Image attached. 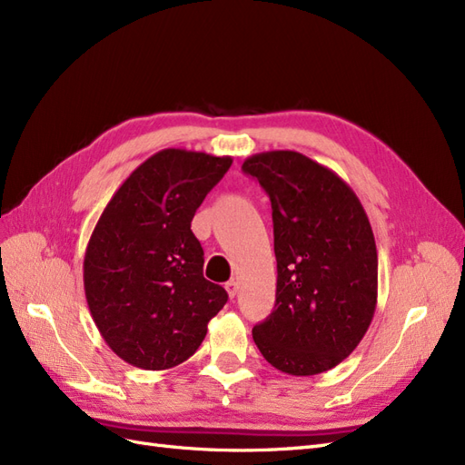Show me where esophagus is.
Listing matches in <instances>:
<instances>
[{
    "label": "esophagus",
    "mask_w": 465,
    "mask_h": 465,
    "mask_svg": "<svg viewBox=\"0 0 465 465\" xmlns=\"http://www.w3.org/2000/svg\"><path fill=\"white\" fill-rule=\"evenodd\" d=\"M224 289H227L229 297H231V299H234V297H236V292H238V283H236L234 279H231V281H227V283H224Z\"/></svg>",
    "instance_id": "1"
}]
</instances>
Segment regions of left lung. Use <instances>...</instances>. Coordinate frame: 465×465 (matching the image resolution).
Returning a JSON list of instances; mask_svg holds the SVG:
<instances>
[{"mask_svg":"<svg viewBox=\"0 0 465 465\" xmlns=\"http://www.w3.org/2000/svg\"><path fill=\"white\" fill-rule=\"evenodd\" d=\"M242 171L270 195L277 260L275 308L252 335L277 371L326 372L353 353L376 311L369 217L340 176L302 153L252 154Z\"/></svg>","mask_w":465,"mask_h":465,"instance_id":"8db88e82","label":"left lung"}]
</instances>
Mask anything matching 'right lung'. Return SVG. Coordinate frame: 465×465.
Masks as SVG:
<instances>
[{"label":"right lung","mask_w":465,"mask_h":465,"mask_svg":"<svg viewBox=\"0 0 465 465\" xmlns=\"http://www.w3.org/2000/svg\"><path fill=\"white\" fill-rule=\"evenodd\" d=\"M231 164L198 151L154 153L112 195L91 234L83 262L91 316L106 345L137 369L190 359L229 299L203 277L192 219Z\"/></svg>","instance_id":"right-lung-1"}]
</instances>
